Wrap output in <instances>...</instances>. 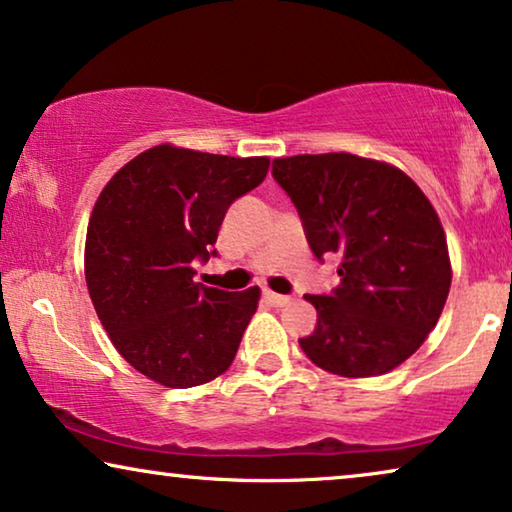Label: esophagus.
Returning <instances> with one entry per match:
<instances>
[{"label":"esophagus","mask_w":512,"mask_h":512,"mask_svg":"<svg viewBox=\"0 0 512 512\" xmlns=\"http://www.w3.org/2000/svg\"><path fill=\"white\" fill-rule=\"evenodd\" d=\"M263 298L268 300L270 305H275V307H284V305L291 303V296H282V293H275V291H270V289L263 291Z\"/></svg>","instance_id":"1"}]
</instances>
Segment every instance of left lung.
I'll return each instance as SVG.
<instances>
[{
    "mask_svg": "<svg viewBox=\"0 0 512 512\" xmlns=\"http://www.w3.org/2000/svg\"><path fill=\"white\" fill-rule=\"evenodd\" d=\"M312 254L338 256L340 284L307 300V359L342 377L389 373L438 324L452 270L436 209L408 174L352 153L272 160Z\"/></svg>",
    "mask_w": 512,
    "mask_h": 512,
    "instance_id": "1",
    "label": "left lung"
}]
</instances>
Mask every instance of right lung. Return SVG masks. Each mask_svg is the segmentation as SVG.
<instances>
[{"instance_id": "right-lung-1", "label": "right lung", "mask_w": 512, "mask_h": 512, "mask_svg": "<svg viewBox=\"0 0 512 512\" xmlns=\"http://www.w3.org/2000/svg\"><path fill=\"white\" fill-rule=\"evenodd\" d=\"M268 158L153 146L121 167L95 202L86 284L114 347L172 389L198 387L233 363L258 291L193 282L216 256L228 207L261 184Z\"/></svg>"}]
</instances>
